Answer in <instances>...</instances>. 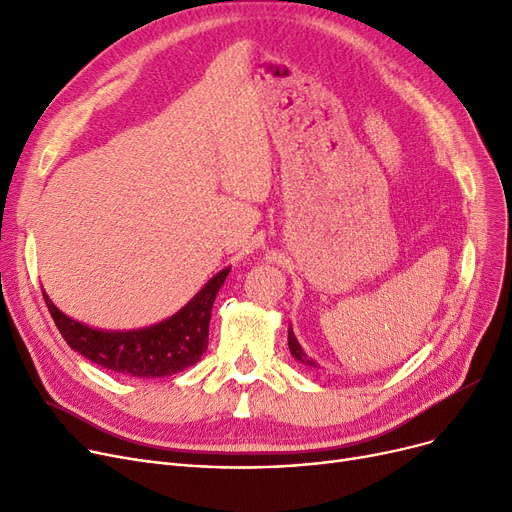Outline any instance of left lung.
<instances>
[{"instance_id": "left-lung-1", "label": "left lung", "mask_w": 512, "mask_h": 512, "mask_svg": "<svg viewBox=\"0 0 512 512\" xmlns=\"http://www.w3.org/2000/svg\"><path fill=\"white\" fill-rule=\"evenodd\" d=\"M288 348H290V353H292V357H294V359H297L299 363H303V365H309V367H315V365H317V363H315L313 359H309V357H307V353L303 351V346L299 344L297 336H294L292 328H288Z\"/></svg>"}]
</instances>
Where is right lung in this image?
Here are the masks:
<instances>
[{"label": "right lung", "mask_w": 512, "mask_h": 512, "mask_svg": "<svg viewBox=\"0 0 512 512\" xmlns=\"http://www.w3.org/2000/svg\"><path fill=\"white\" fill-rule=\"evenodd\" d=\"M230 267L215 274L178 313L155 326L103 332L64 315L43 294L45 305L70 348L89 361L132 378H164L199 363L207 351L211 307Z\"/></svg>", "instance_id": "add662e5"}]
</instances>
